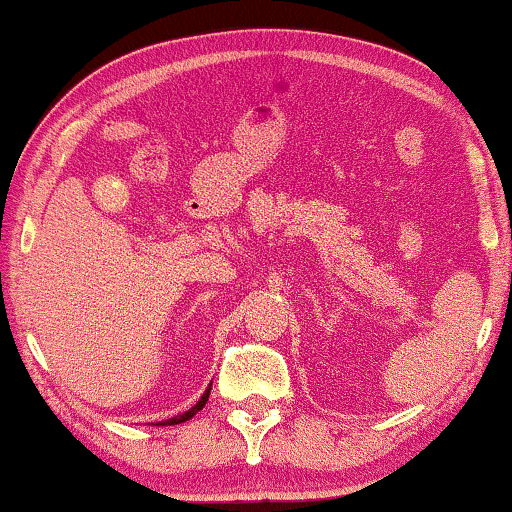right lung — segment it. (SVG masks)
I'll return each mask as SVG.
<instances>
[{
  "label": "right lung",
  "mask_w": 512,
  "mask_h": 512,
  "mask_svg": "<svg viewBox=\"0 0 512 512\" xmlns=\"http://www.w3.org/2000/svg\"><path fill=\"white\" fill-rule=\"evenodd\" d=\"M210 387H212V382H210ZM210 387L206 389V393H203L201 396V400L199 403H196L192 410H187L185 414H178V416H174V419H167V421H160V423H155V426H176V423H183V421H187V419H192V416L199 412V410H203V405L208 403V396H210Z\"/></svg>",
  "instance_id": "obj_1"
}]
</instances>
